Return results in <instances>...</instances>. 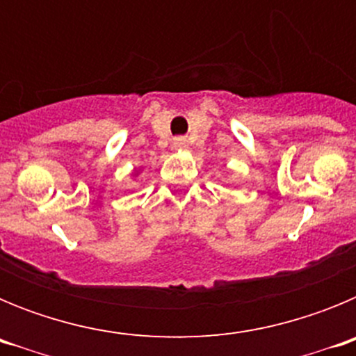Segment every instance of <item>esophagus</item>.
<instances>
[{
    "mask_svg": "<svg viewBox=\"0 0 356 356\" xmlns=\"http://www.w3.org/2000/svg\"><path fill=\"white\" fill-rule=\"evenodd\" d=\"M175 147L176 149H187L188 140L185 137H178V139H175Z\"/></svg>",
    "mask_w": 356,
    "mask_h": 356,
    "instance_id": "esophagus-1",
    "label": "esophagus"
}]
</instances>
